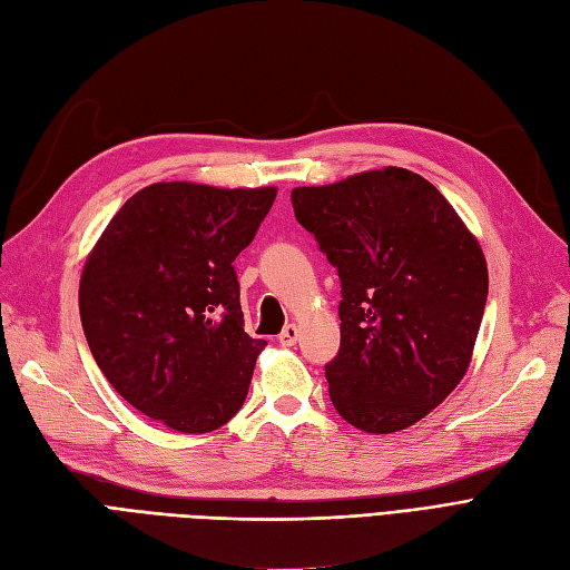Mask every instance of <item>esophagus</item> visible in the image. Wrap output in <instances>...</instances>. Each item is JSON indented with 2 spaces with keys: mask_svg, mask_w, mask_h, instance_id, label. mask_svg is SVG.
Wrapping results in <instances>:
<instances>
[{
  "mask_svg": "<svg viewBox=\"0 0 570 570\" xmlns=\"http://www.w3.org/2000/svg\"><path fill=\"white\" fill-rule=\"evenodd\" d=\"M297 340H299V327L295 323H287L283 327V333L278 335V342L283 347H292V344H297Z\"/></svg>",
  "mask_w": 570,
  "mask_h": 570,
  "instance_id": "obj_1",
  "label": "esophagus"
}]
</instances>
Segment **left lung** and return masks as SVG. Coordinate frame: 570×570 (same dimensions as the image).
Listing matches in <instances>:
<instances>
[{"label": "left lung", "instance_id": "8db88e82", "mask_svg": "<svg viewBox=\"0 0 570 570\" xmlns=\"http://www.w3.org/2000/svg\"><path fill=\"white\" fill-rule=\"evenodd\" d=\"M292 209L340 275L333 406L375 435L421 421L469 368L488 304L478 239L433 183L394 166L295 187Z\"/></svg>", "mask_w": 570, "mask_h": 570}]
</instances>
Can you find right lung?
<instances>
[{"instance_id":"add662e5","label":"right lung","mask_w":570,"mask_h":570,"mask_svg":"<svg viewBox=\"0 0 570 570\" xmlns=\"http://www.w3.org/2000/svg\"><path fill=\"white\" fill-rule=\"evenodd\" d=\"M273 187L157 183L101 233L80 278V321L99 371L178 433L228 423L266 340L245 333L235 256L271 212Z\"/></svg>"}]
</instances>
